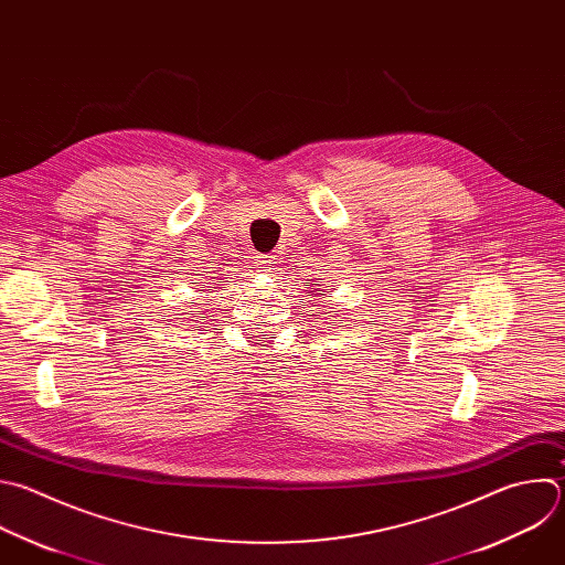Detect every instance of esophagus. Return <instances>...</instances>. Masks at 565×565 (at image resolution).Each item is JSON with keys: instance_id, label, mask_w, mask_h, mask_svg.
Masks as SVG:
<instances>
[{"instance_id": "obj_1", "label": "esophagus", "mask_w": 565, "mask_h": 565, "mask_svg": "<svg viewBox=\"0 0 565 565\" xmlns=\"http://www.w3.org/2000/svg\"><path fill=\"white\" fill-rule=\"evenodd\" d=\"M255 264H257V268H262L264 273H275L279 262H277L275 255H259V257L255 259Z\"/></svg>"}]
</instances>
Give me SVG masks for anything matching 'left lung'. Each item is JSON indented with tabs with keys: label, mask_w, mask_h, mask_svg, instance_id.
Wrapping results in <instances>:
<instances>
[{
	"label": "left lung",
	"mask_w": 565,
	"mask_h": 565,
	"mask_svg": "<svg viewBox=\"0 0 565 565\" xmlns=\"http://www.w3.org/2000/svg\"><path fill=\"white\" fill-rule=\"evenodd\" d=\"M310 292H312V295H315V290H310ZM319 295H321V292H319Z\"/></svg>",
	"instance_id": "obj_1"
}]
</instances>
